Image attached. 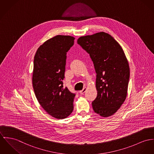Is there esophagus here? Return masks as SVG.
<instances>
[{
    "label": "esophagus",
    "mask_w": 154,
    "mask_h": 154,
    "mask_svg": "<svg viewBox=\"0 0 154 154\" xmlns=\"http://www.w3.org/2000/svg\"><path fill=\"white\" fill-rule=\"evenodd\" d=\"M86 90H87V88H85V87H84V88H83L82 90H81V91H80V93L81 94H83L85 91H86Z\"/></svg>",
    "instance_id": "1"
}]
</instances>
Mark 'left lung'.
Here are the masks:
<instances>
[{
  "mask_svg": "<svg viewBox=\"0 0 154 154\" xmlns=\"http://www.w3.org/2000/svg\"><path fill=\"white\" fill-rule=\"evenodd\" d=\"M77 43L90 56L97 73V96L92 103L103 117L114 114L125 101L130 67L123 49L109 34L101 32L79 37Z\"/></svg>",
  "mask_w": 154,
  "mask_h": 154,
  "instance_id": "obj_1",
  "label": "left lung"
}]
</instances>
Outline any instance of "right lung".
Masks as SVG:
<instances>
[{"label":"right lung","instance_id":"1","mask_svg":"<svg viewBox=\"0 0 154 154\" xmlns=\"http://www.w3.org/2000/svg\"><path fill=\"white\" fill-rule=\"evenodd\" d=\"M75 38L57 35L38 48L34 57L32 83L36 98L49 115L62 119L73 110L75 94L63 87L67 52Z\"/></svg>","mask_w":154,"mask_h":154}]
</instances>
